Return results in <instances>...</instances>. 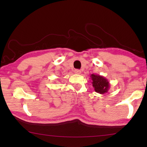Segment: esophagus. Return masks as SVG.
Segmentation results:
<instances>
[{"mask_svg":"<svg viewBox=\"0 0 147 147\" xmlns=\"http://www.w3.org/2000/svg\"><path fill=\"white\" fill-rule=\"evenodd\" d=\"M74 72V73L78 74H80L81 73V71L79 69H75Z\"/></svg>","mask_w":147,"mask_h":147,"instance_id":"1","label":"esophagus"}]
</instances>
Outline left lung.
Segmentation results:
<instances>
[{
	"label": "left lung",
	"mask_w": 147,
	"mask_h": 147,
	"mask_svg": "<svg viewBox=\"0 0 147 147\" xmlns=\"http://www.w3.org/2000/svg\"><path fill=\"white\" fill-rule=\"evenodd\" d=\"M92 83L95 91L100 94L107 93L110 88V83L109 81L103 76L98 74H91Z\"/></svg>",
	"instance_id": "obj_1"
}]
</instances>
